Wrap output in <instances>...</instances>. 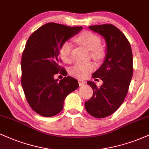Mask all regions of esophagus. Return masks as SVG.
<instances>
[{"label":"esophagus","mask_w":149,"mask_h":149,"mask_svg":"<svg viewBox=\"0 0 149 149\" xmlns=\"http://www.w3.org/2000/svg\"><path fill=\"white\" fill-rule=\"evenodd\" d=\"M78 82H79V85L80 86H83L86 84V81H84L83 79H79L78 80Z\"/></svg>","instance_id":"1"}]
</instances>
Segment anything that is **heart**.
I'll return each mask as SVG.
<instances>
[{
  "mask_svg": "<svg viewBox=\"0 0 149 149\" xmlns=\"http://www.w3.org/2000/svg\"><path fill=\"white\" fill-rule=\"evenodd\" d=\"M76 41L83 46L91 50V56L95 59H100L104 54V49L101 46L100 36L89 31H84L76 38ZM72 45L70 42L65 41L61 45L59 55L61 59L66 63L71 61V52ZM95 68V64L93 62L88 63H77L72 68V75L79 78H84L88 75Z\"/></svg>",
  "mask_w": 149,
  "mask_h": 149,
  "instance_id": "heart-1",
  "label": "heart"
}]
</instances>
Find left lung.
Masks as SVG:
<instances>
[{"mask_svg": "<svg viewBox=\"0 0 149 149\" xmlns=\"http://www.w3.org/2000/svg\"><path fill=\"white\" fill-rule=\"evenodd\" d=\"M105 38L106 54L104 63L92 75L103 81L97 87L94 82L87 84L93 95L85 102L86 111L96 118H104L115 113L124 102L133 77V54L129 41L117 27L111 24L89 26Z\"/></svg>", "mask_w": 149, "mask_h": 149, "instance_id": "1", "label": "left lung"}]
</instances>
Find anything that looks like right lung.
I'll use <instances>...</instances> for the list:
<instances>
[{
    "label": "right lung",
    "instance_id": "1",
    "mask_svg": "<svg viewBox=\"0 0 149 149\" xmlns=\"http://www.w3.org/2000/svg\"><path fill=\"white\" fill-rule=\"evenodd\" d=\"M81 30L82 27L48 23L27 40L21 58V84L29 105L41 116L59 113L67 95L79 87L77 80L72 77L58 81L54 75H67L60 65L61 45Z\"/></svg>",
    "mask_w": 149,
    "mask_h": 149
}]
</instances>
